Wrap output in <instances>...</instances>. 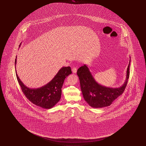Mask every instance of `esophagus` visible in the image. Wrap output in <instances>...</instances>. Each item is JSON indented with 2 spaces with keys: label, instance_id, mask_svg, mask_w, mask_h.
Segmentation results:
<instances>
[{
  "label": "esophagus",
  "instance_id": "34e87169",
  "mask_svg": "<svg viewBox=\"0 0 146 146\" xmlns=\"http://www.w3.org/2000/svg\"><path fill=\"white\" fill-rule=\"evenodd\" d=\"M72 72H73L74 74H76L77 72V67H73L72 69Z\"/></svg>",
  "mask_w": 146,
  "mask_h": 146
}]
</instances>
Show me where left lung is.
I'll return each mask as SVG.
<instances>
[{
    "label": "left lung",
    "mask_w": 146,
    "mask_h": 146,
    "mask_svg": "<svg viewBox=\"0 0 146 146\" xmlns=\"http://www.w3.org/2000/svg\"><path fill=\"white\" fill-rule=\"evenodd\" d=\"M130 62L127 66V77L123 84L119 88H110L98 84L94 79L86 65L80 67L77 70L79 78L81 90L85 101L94 108L110 106L113 101L125 91L129 78Z\"/></svg>",
    "instance_id": "1"
}]
</instances>
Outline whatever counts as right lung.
Masks as SVG:
<instances>
[{
	"label": "right lung",
	"mask_w": 146,
	"mask_h": 146,
	"mask_svg": "<svg viewBox=\"0 0 146 146\" xmlns=\"http://www.w3.org/2000/svg\"><path fill=\"white\" fill-rule=\"evenodd\" d=\"M16 64V58L15 64ZM70 67H63L47 84L37 88H30L24 85L16 73V77L21 90L26 98L37 106L49 109L54 106L60 100L62 88L64 80L72 74Z\"/></svg>",
	"instance_id": "1"
}]
</instances>
